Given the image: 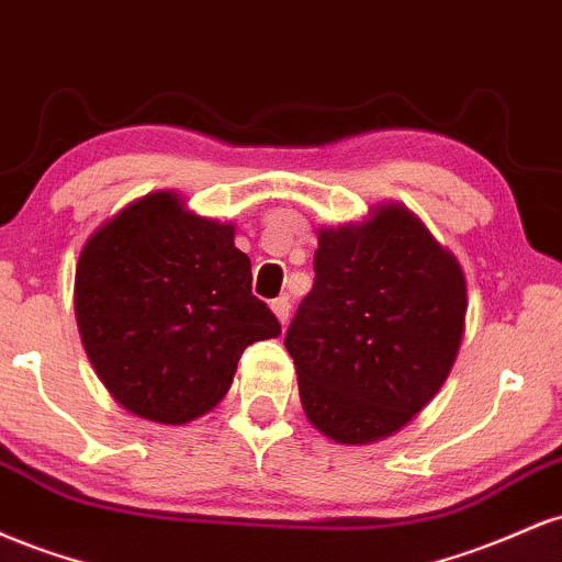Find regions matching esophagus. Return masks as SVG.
Segmentation results:
<instances>
[{"label": "esophagus", "instance_id": "34e87169", "mask_svg": "<svg viewBox=\"0 0 562 562\" xmlns=\"http://www.w3.org/2000/svg\"><path fill=\"white\" fill-rule=\"evenodd\" d=\"M272 312H274V317L280 319V325H285L288 317H290V301H288V295H280V299L272 301Z\"/></svg>", "mask_w": 562, "mask_h": 562}]
</instances>
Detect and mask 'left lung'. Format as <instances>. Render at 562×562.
<instances>
[{"instance_id":"left-lung-1","label":"left lung","mask_w":562,"mask_h":562,"mask_svg":"<svg viewBox=\"0 0 562 562\" xmlns=\"http://www.w3.org/2000/svg\"><path fill=\"white\" fill-rule=\"evenodd\" d=\"M314 272L285 333L303 412L338 443L380 441L449 378L465 335V272L402 203L322 227Z\"/></svg>"}]
</instances>
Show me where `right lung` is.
<instances>
[{
  "label": "right lung",
  "mask_w": 562,
  "mask_h": 562,
  "mask_svg": "<svg viewBox=\"0 0 562 562\" xmlns=\"http://www.w3.org/2000/svg\"><path fill=\"white\" fill-rule=\"evenodd\" d=\"M235 224L192 214L158 190L100 224L76 263L83 351L132 415L184 425L227 396L240 353L280 322L250 293Z\"/></svg>",
  "instance_id": "1"
}]
</instances>
